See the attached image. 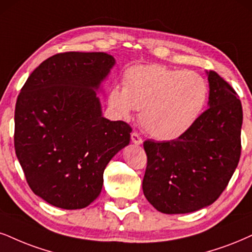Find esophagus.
<instances>
[{
  "instance_id": "obj_1",
  "label": "esophagus",
  "mask_w": 252,
  "mask_h": 252,
  "mask_svg": "<svg viewBox=\"0 0 252 252\" xmlns=\"http://www.w3.org/2000/svg\"><path fill=\"white\" fill-rule=\"evenodd\" d=\"M131 140L134 145H141L142 144V139L140 138V135H139L136 132H133L131 134Z\"/></svg>"
}]
</instances>
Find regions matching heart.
Listing matches in <instances>:
<instances>
[{
  "mask_svg": "<svg viewBox=\"0 0 252 252\" xmlns=\"http://www.w3.org/2000/svg\"><path fill=\"white\" fill-rule=\"evenodd\" d=\"M207 98L208 85L201 74L152 64L127 70L125 86L111 89L108 105L124 119L140 111V124L148 134L173 140L196 123Z\"/></svg>",
  "mask_w": 252,
  "mask_h": 252,
  "instance_id": "heart-1",
  "label": "heart"
}]
</instances>
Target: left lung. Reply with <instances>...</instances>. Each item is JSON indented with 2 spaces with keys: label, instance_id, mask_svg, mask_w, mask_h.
I'll return each mask as SVG.
<instances>
[{
  "label": "left lung",
  "instance_id": "8db88e82",
  "mask_svg": "<svg viewBox=\"0 0 252 252\" xmlns=\"http://www.w3.org/2000/svg\"><path fill=\"white\" fill-rule=\"evenodd\" d=\"M206 73L209 108L191 128L175 140L144 142L147 168L142 190L163 214L194 213L213 204L240 161L241 100L216 72Z\"/></svg>",
  "mask_w": 252,
  "mask_h": 252
}]
</instances>
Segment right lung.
Listing matches in <instances>:
<instances>
[{"mask_svg":"<svg viewBox=\"0 0 252 252\" xmlns=\"http://www.w3.org/2000/svg\"><path fill=\"white\" fill-rule=\"evenodd\" d=\"M116 65L106 52H65L33 70L15 107V151L37 196L62 209L88 207L104 170L131 140L124 121L102 117L98 92Z\"/></svg>","mask_w":252,"mask_h":252,"instance_id":"add662e5","label":"right lung"}]
</instances>
